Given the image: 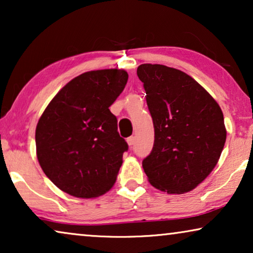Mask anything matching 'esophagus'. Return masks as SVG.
Segmentation results:
<instances>
[{
	"label": "esophagus",
	"mask_w": 253,
	"mask_h": 253,
	"mask_svg": "<svg viewBox=\"0 0 253 253\" xmlns=\"http://www.w3.org/2000/svg\"><path fill=\"white\" fill-rule=\"evenodd\" d=\"M126 141H127V144H129V146L131 147V146H132V145L134 144V137H133V136L129 137V138H127V139H126Z\"/></svg>",
	"instance_id": "1"
}]
</instances>
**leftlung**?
<instances>
[{
	"label": "left lung",
	"mask_w": 253,
	"mask_h": 253,
	"mask_svg": "<svg viewBox=\"0 0 253 253\" xmlns=\"http://www.w3.org/2000/svg\"><path fill=\"white\" fill-rule=\"evenodd\" d=\"M154 126V145L143 168L154 188L184 193L215 167L226 143L223 114L192 77L161 64L137 69Z\"/></svg>",
	"instance_id": "obj_1"
}]
</instances>
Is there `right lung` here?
<instances>
[{"mask_svg":"<svg viewBox=\"0 0 253 253\" xmlns=\"http://www.w3.org/2000/svg\"><path fill=\"white\" fill-rule=\"evenodd\" d=\"M119 69L88 71L68 83L49 102L36 130L37 157L48 178L79 198L114 185L126 141L109 110L127 82Z\"/></svg>","mask_w":253,"mask_h":253,"instance_id":"add662e5","label":"right lung"}]
</instances>
